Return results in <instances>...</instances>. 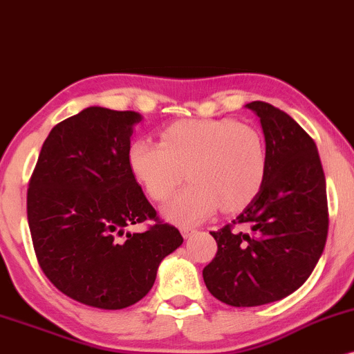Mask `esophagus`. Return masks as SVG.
<instances>
[{
  "mask_svg": "<svg viewBox=\"0 0 354 354\" xmlns=\"http://www.w3.org/2000/svg\"><path fill=\"white\" fill-rule=\"evenodd\" d=\"M180 232H182V236H184V239H189V237L192 236L194 232H196V229H190V227H182V229H180Z\"/></svg>",
  "mask_w": 354,
  "mask_h": 354,
  "instance_id": "1",
  "label": "esophagus"
}]
</instances>
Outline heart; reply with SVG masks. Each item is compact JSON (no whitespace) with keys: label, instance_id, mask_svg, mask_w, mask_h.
Masks as SVG:
<instances>
[{"label":"heart","instance_id":"heart-1","mask_svg":"<svg viewBox=\"0 0 354 354\" xmlns=\"http://www.w3.org/2000/svg\"><path fill=\"white\" fill-rule=\"evenodd\" d=\"M127 158L153 201L169 197L187 174L190 184L162 207L167 221L184 227L209 219L221 205L237 210L249 204L263 187L269 165L263 135L230 118L177 122L160 133V142L135 140Z\"/></svg>","mask_w":354,"mask_h":354}]
</instances>
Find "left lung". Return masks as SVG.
I'll return each instance as SVG.
<instances>
[{
    "instance_id": "1",
    "label": "left lung",
    "mask_w": 354,
    "mask_h": 354,
    "mask_svg": "<svg viewBox=\"0 0 354 354\" xmlns=\"http://www.w3.org/2000/svg\"><path fill=\"white\" fill-rule=\"evenodd\" d=\"M245 109L259 117L269 165L257 196L232 224L210 232L217 254L202 271L210 295L236 308L292 295L316 268L328 236L326 178L316 144L288 113L266 102Z\"/></svg>"
}]
</instances>
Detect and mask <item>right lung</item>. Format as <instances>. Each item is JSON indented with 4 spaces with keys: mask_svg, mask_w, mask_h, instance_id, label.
Segmentation results:
<instances>
[{
    "mask_svg": "<svg viewBox=\"0 0 354 354\" xmlns=\"http://www.w3.org/2000/svg\"><path fill=\"white\" fill-rule=\"evenodd\" d=\"M137 112L88 106L51 129L28 187L26 210L39 268L71 299L124 309L152 289L164 257L184 242L157 221L129 167Z\"/></svg>",
    "mask_w": 354,
    "mask_h": 354,
    "instance_id": "1",
    "label": "right lung"
}]
</instances>
